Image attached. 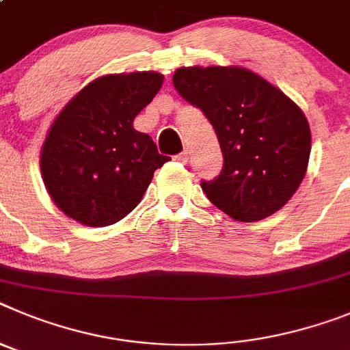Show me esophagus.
<instances>
[{"label": "esophagus", "instance_id": "esophagus-1", "mask_svg": "<svg viewBox=\"0 0 350 350\" xmlns=\"http://www.w3.org/2000/svg\"><path fill=\"white\" fill-rule=\"evenodd\" d=\"M188 157H190V153H188V152H187V150H185V152L178 153V155H176V157H174V159H176V160H178V162H183V163H185V162H188Z\"/></svg>", "mask_w": 350, "mask_h": 350}]
</instances>
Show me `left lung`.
Returning <instances> with one entry per match:
<instances>
[{"mask_svg": "<svg viewBox=\"0 0 350 350\" xmlns=\"http://www.w3.org/2000/svg\"><path fill=\"white\" fill-rule=\"evenodd\" d=\"M176 90L202 109L218 136L223 169L202 190L237 221H260L300 187L310 155L301 109L272 83L244 68H181Z\"/></svg>", "mask_w": 350, "mask_h": 350, "instance_id": "1", "label": "left lung"}]
</instances>
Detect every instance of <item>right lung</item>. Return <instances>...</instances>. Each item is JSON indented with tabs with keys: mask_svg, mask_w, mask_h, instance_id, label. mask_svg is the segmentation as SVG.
Wrapping results in <instances>:
<instances>
[{
	"mask_svg": "<svg viewBox=\"0 0 350 350\" xmlns=\"http://www.w3.org/2000/svg\"><path fill=\"white\" fill-rule=\"evenodd\" d=\"M162 81L155 71L100 77L59 113L40 167L50 197L69 218L87 226L113 225L141 202L169 157L132 122Z\"/></svg>",
	"mask_w": 350,
	"mask_h": 350,
	"instance_id": "1",
	"label": "right lung"
}]
</instances>
